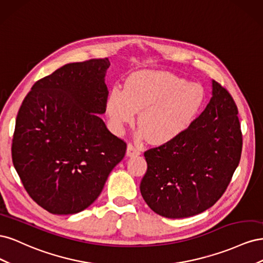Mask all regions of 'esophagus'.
<instances>
[{
    "mask_svg": "<svg viewBox=\"0 0 263 263\" xmlns=\"http://www.w3.org/2000/svg\"><path fill=\"white\" fill-rule=\"evenodd\" d=\"M126 155H127V157H136V156L140 155V151L136 147H134L132 144H128L127 145Z\"/></svg>",
    "mask_w": 263,
    "mask_h": 263,
    "instance_id": "1",
    "label": "esophagus"
}]
</instances>
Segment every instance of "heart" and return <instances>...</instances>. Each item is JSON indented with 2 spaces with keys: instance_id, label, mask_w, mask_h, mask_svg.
<instances>
[{
  "instance_id": "1",
  "label": "heart",
  "mask_w": 263,
  "mask_h": 263,
  "mask_svg": "<svg viewBox=\"0 0 263 263\" xmlns=\"http://www.w3.org/2000/svg\"><path fill=\"white\" fill-rule=\"evenodd\" d=\"M206 101L204 86L189 82L169 71H138L115 86L106 101L112 128L121 134L138 115L139 138L155 145L173 141L184 134L202 113Z\"/></svg>"
}]
</instances>
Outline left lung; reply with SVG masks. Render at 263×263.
<instances>
[{
    "mask_svg": "<svg viewBox=\"0 0 263 263\" xmlns=\"http://www.w3.org/2000/svg\"><path fill=\"white\" fill-rule=\"evenodd\" d=\"M232 95L212 80V98L193 125L177 139L145 153L140 193L166 218L200 214L225 192L241 156L242 136Z\"/></svg>",
    "mask_w": 263,
    "mask_h": 263,
    "instance_id": "8db88e82",
    "label": "left lung"
}]
</instances>
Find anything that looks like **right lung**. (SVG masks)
Here are the masks:
<instances>
[{
	"label": "right lung",
	"mask_w": 263,
	"mask_h": 263,
	"mask_svg": "<svg viewBox=\"0 0 263 263\" xmlns=\"http://www.w3.org/2000/svg\"><path fill=\"white\" fill-rule=\"evenodd\" d=\"M109 61L67 63L37 81L18 110L14 168L29 196L55 215L82 212L97 200L126 144L105 113Z\"/></svg>",
	"instance_id": "1"
}]
</instances>
